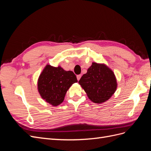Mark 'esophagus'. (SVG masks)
Returning a JSON list of instances; mask_svg holds the SVG:
<instances>
[{"instance_id":"esophagus-1","label":"esophagus","mask_w":151,"mask_h":151,"mask_svg":"<svg viewBox=\"0 0 151 151\" xmlns=\"http://www.w3.org/2000/svg\"><path fill=\"white\" fill-rule=\"evenodd\" d=\"M81 76H81V74H79V75H77V80L79 81V80H80V79H81Z\"/></svg>"}]
</instances>
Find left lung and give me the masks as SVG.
I'll return each mask as SVG.
<instances>
[{
	"label": "left lung",
	"mask_w": 151,
	"mask_h": 151,
	"mask_svg": "<svg viewBox=\"0 0 151 151\" xmlns=\"http://www.w3.org/2000/svg\"><path fill=\"white\" fill-rule=\"evenodd\" d=\"M89 99L95 103L101 104L110 98L117 89L115 74L104 63L93 62L86 74L79 81Z\"/></svg>",
	"instance_id": "obj_1"
}]
</instances>
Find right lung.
Returning a JSON list of instances; mask_svg holds the SVG:
<instances>
[{"instance_id":"add662e5","label":"right lung","mask_w":151,"mask_h":151,"mask_svg":"<svg viewBox=\"0 0 151 151\" xmlns=\"http://www.w3.org/2000/svg\"><path fill=\"white\" fill-rule=\"evenodd\" d=\"M76 83L77 79L72 71L47 64L38 77L37 88L45 101L57 106L63 101L67 91Z\"/></svg>"}]
</instances>
